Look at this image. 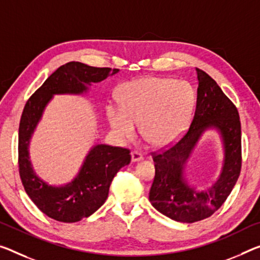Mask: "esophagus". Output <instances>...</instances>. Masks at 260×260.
I'll use <instances>...</instances> for the list:
<instances>
[{
  "instance_id": "esophagus-1",
  "label": "esophagus",
  "mask_w": 260,
  "mask_h": 260,
  "mask_svg": "<svg viewBox=\"0 0 260 260\" xmlns=\"http://www.w3.org/2000/svg\"><path fill=\"white\" fill-rule=\"evenodd\" d=\"M131 156H132V162H133V163L140 162V160L143 159L142 154H141V152H139V151H133L131 154Z\"/></svg>"
}]
</instances>
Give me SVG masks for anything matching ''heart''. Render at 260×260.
Here are the masks:
<instances>
[{
	"label": "heart",
	"instance_id": "heart-1",
	"mask_svg": "<svg viewBox=\"0 0 260 260\" xmlns=\"http://www.w3.org/2000/svg\"><path fill=\"white\" fill-rule=\"evenodd\" d=\"M194 101V91L186 82L142 77L121 86L120 106L108 105L106 115L111 128L121 140H133L140 125L142 139L160 148L174 143L184 133Z\"/></svg>",
	"mask_w": 260,
	"mask_h": 260
}]
</instances>
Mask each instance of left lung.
<instances>
[{"label":"left lung","mask_w":260,"mask_h":260,"mask_svg":"<svg viewBox=\"0 0 260 260\" xmlns=\"http://www.w3.org/2000/svg\"><path fill=\"white\" fill-rule=\"evenodd\" d=\"M197 105L189 128L176 145L156 154L155 178L149 192L151 205L171 220L193 223L215 213L233 191L242 167L241 121L236 106L213 78L199 68ZM219 132L225 158L221 174L212 186L198 191L187 183L186 162L206 129Z\"/></svg>","instance_id":"left-lung-1"}]
</instances>
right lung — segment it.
Returning a JSON list of instances; mask_svg holds the SVG:
<instances>
[{"label":"right lung","mask_w":260,"mask_h":260,"mask_svg":"<svg viewBox=\"0 0 260 260\" xmlns=\"http://www.w3.org/2000/svg\"><path fill=\"white\" fill-rule=\"evenodd\" d=\"M118 72L119 69L97 68L72 61L57 68L24 106L18 132L19 176L30 199L53 220L73 223L96 212L108 199L114 176L131 163L129 150L108 145L93 146L71 183L52 186L39 178L32 168L28 156L32 134L54 94L85 93L91 83L102 82Z\"/></svg>","instance_id":"obj_1"}]
</instances>
